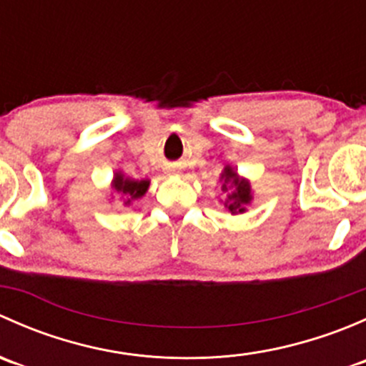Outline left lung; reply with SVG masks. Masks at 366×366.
Here are the masks:
<instances>
[{
  "label": "left lung",
  "instance_id": "1",
  "mask_svg": "<svg viewBox=\"0 0 366 366\" xmlns=\"http://www.w3.org/2000/svg\"><path fill=\"white\" fill-rule=\"evenodd\" d=\"M219 180L223 182L221 191L227 194V198L221 200L224 209H228V212H230L232 216L244 214L253 202L252 182H249L248 179H244V177L239 175L237 169L232 168L230 164L224 166V169L221 172Z\"/></svg>",
  "mask_w": 366,
  "mask_h": 366
}]
</instances>
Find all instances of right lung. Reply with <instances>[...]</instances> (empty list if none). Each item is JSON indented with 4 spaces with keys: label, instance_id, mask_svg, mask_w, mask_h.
<instances>
[{
    "label": "right lung",
    "instance_id": "add662e5",
    "mask_svg": "<svg viewBox=\"0 0 366 366\" xmlns=\"http://www.w3.org/2000/svg\"><path fill=\"white\" fill-rule=\"evenodd\" d=\"M150 179H132V177L125 175L122 169H117L113 173L112 180V197L118 194L120 202H124L125 207H129L132 202L139 200V198L145 197V193L149 191Z\"/></svg>",
    "mask_w": 366,
    "mask_h": 366
}]
</instances>
